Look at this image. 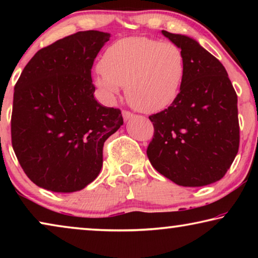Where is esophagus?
I'll use <instances>...</instances> for the list:
<instances>
[{
    "mask_svg": "<svg viewBox=\"0 0 258 258\" xmlns=\"http://www.w3.org/2000/svg\"><path fill=\"white\" fill-rule=\"evenodd\" d=\"M122 115H123V118H124V121H128V119L134 117L133 112H130V111H128V110H123V111H122Z\"/></svg>",
    "mask_w": 258,
    "mask_h": 258,
    "instance_id": "34e87169",
    "label": "esophagus"
}]
</instances>
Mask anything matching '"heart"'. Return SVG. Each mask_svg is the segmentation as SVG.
Masks as SVG:
<instances>
[{
    "label": "heart",
    "instance_id": "1",
    "mask_svg": "<svg viewBox=\"0 0 258 258\" xmlns=\"http://www.w3.org/2000/svg\"><path fill=\"white\" fill-rule=\"evenodd\" d=\"M185 75V56L177 44L126 37L109 45L96 70V83L109 97L126 87V98L144 112L163 110L176 101Z\"/></svg>",
    "mask_w": 258,
    "mask_h": 258
}]
</instances>
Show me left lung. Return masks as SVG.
Masks as SVG:
<instances>
[{
  "label": "left lung",
  "mask_w": 258,
  "mask_h": 258,
  "mask_svg": "<svg viewBox=\"0 0 258 258\" xmlns=\"http://www.w3.org/2000/svg\"><path fill=\"white\" fill-rule=\"evenodd\" d=\"M162 34L184 52L185 75L174 103L149 116L154 137L148 158L176 184H211L227 174L238 153L237 95L223 64L195 40Z\"/></svg>",
  "instance_id": "obj_1"
}]
</instances>
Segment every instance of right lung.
<instances>
[{"label":"right lung","mask_w":258,"mask_h":258,"mask_svg":"<svg viewBox=\"0 0 258 258\" xmlns=\"http://www.w3.org/2000/svg\"><path fill=\"white\" fill-rule=\"evenodd\" d=\"M110 34L79 31L38 50L15 84L12 144L31 182L74 192L94 181L105 140L123 124L119 109L95 100L91 68Z\"/></svg>","instance_id":"right-lung-1"}]
</instances>
